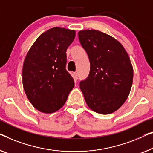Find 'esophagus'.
Returning a JSON list of instances; mask_svg holds the SVG:
<instances>
[{"label": "esophagus", "instance_id": "1", "mask_svg": "<svg viewBox=\"0 0 153 153\" xmlns=\"http://www.w3.org/2000/svg\"><path fill=\"white\" fill-rule=\"evenodd\" d=\"M74 78L75 80H77V79H78V75H77V72H75L74 73Z\"/></svg>", "mask_w": 153, "mask_h": 153}]
</instances>
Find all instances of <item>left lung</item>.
<instances>
[{
    "mask_svg": "<svg viewBox=\"0 0 153 153\" xmlns=\"http://www.w3.org/2000/svg\"><path fill=\"white\" fill-rule=\"evenodd\" d=\"M78 37L90 61L88 76L79 83L86 104L97 113L115 112L126 100L133 84L128 55L120 42L100 31H80Z\"/></svg>",
    "mask_w": 153,
    "mask_h": 153,
    "instance_id": "8db88e82",
    "label": "left lung"
}]
</instances>
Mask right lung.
Instances as JSON below:
<instances>
[{"label": "right lung", "mask_w": 153, "mask_h": 153, "mask_svg": "<svg viewBox=\"0 0 153 153\" xmlns=\"http://www.w3.org/2000/svg\"><path fill=\"white\" fill-rule=\"evenodd\" d=\"M75 30L53 27L42 33L29 50L22 67V84L27 98L40 112L62 108L74 80L66 69L67 48Z\"/></svg>", "instance_id": "right-lung-1"}]
</instances>
